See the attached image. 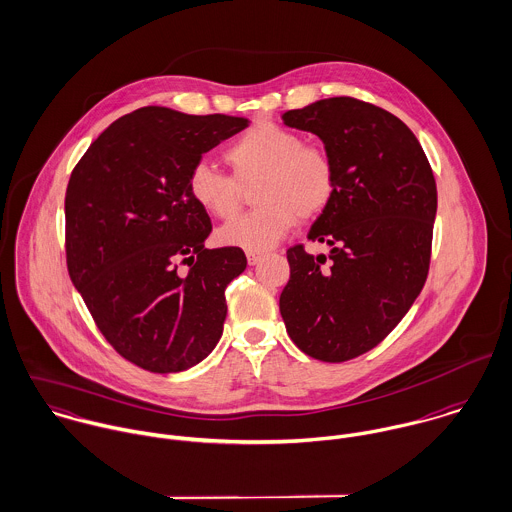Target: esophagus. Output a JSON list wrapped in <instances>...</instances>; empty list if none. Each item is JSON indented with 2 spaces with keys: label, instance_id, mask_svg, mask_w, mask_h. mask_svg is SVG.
Listing matches in <instances>:
<instances>
[{
  "label": "esophagus",
  "instance_id": "obj_1",
  "mask_svg": "<svg viewBox=\"0 0 512 512\" xmlns=\"http://www.w3.org/2000/svg\"><path fill=\"white\" fill-rule=\"evenodd\" d=\"M261 257H263V253H259V251H247V263L249 265H257L261 261Z\"/></svg>",
  "mask_w": 512,
  "mask_h": 512
}]
</instances>
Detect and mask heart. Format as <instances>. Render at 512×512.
<instances>
[{
	"mask_svg": "<svg viewBox=\"0 0 512 512\" xmlns=\"http://www.w3.org/2000/svg\"><path fill=\"white\" fill-rule=\"evenodd\" d=\"M225 160L235 179L209 162H198L188 176L192 200L217 219H231L241 204L237 182L259 178L257 209L221 227L225 245L245 251L275 247L299 221L320 215L336 194V166L322 146L305 142L293 128L261 120L241 132L227 148Z\"/></svg>",
	"mask_w": 512,
	"mask_h": 512,
	"instance_id": "heart-1",
	"label": "heart"
}]
</instances>
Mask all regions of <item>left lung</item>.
<instances>
[{
  "instance_id": "obj_1",
  "label": "left lung",
  "mask_w": 512,
  "mask_h": 512,
  "mask_svg": "<svg viewBox=\"0 0 512 512\" xmlns=\"http://www.w3.org/2000/svg\"><path fill=\"white\" fill-rule=\"evenodd\" d=\"M283 122L322 140L338 184L308 231L330 255L287 251L291 279L279 308L305 354L346 362L378 346L423 289L435 178L413 132L380 106L332 97L285 112Z\"/></svg>"
}]
</instances>
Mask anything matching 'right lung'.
<instances>
[{
  "mask_svg": "<svg viewBox=\"0 0 512 512\" xmlns=\"http://www.w3.org/2000/svg\"><path fill=\"white\" fill-rule=\"evenodd\" d=\"M247 126L241 116L144 106L114 120L71 174L69 277L112 348L148 372L188 370L221 338L225 289L247 259L239 247L205 249L211 221L188 176ZM180 264L191 269L180 274Z\"/></svg>",
  "mask_w": 512,
  "mask_h": 512,
  "instance_id": "add662e5",
  "label": "right lung"
}]
</instances>
